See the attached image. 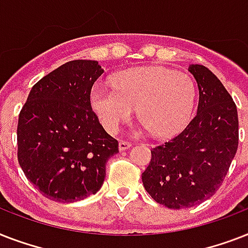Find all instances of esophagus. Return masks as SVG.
<instances>
[{
	"label": "esophagus",
	"instance_id": "obj_1",
	"mask_svg": "<svg viewBox=\"0 0 248 248\" xmlns=\"http://www.w3.org/2000/svg\"><path fill=\"white\" fill-rule=\"evenodd\" d=\"M128 148H131V143L126 141V140H120V151H126Z\"/></svg>",
	"mask_w": 248,
	"mask_h": 248
}]
</instances>
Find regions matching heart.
<instances>
[{"label":"heart","instance_id":"1","mask_svg":"<svg viewBox=\"0 0 248 248\" xmlns=\"http://www.w3.org/2000/svg\"><path fill=\"white\" fill-rule=\"evenodd\" d=\"M112 86L96 83L90 103L109 134L138 117L155 138H171L189 124L197 100L194 79L165 67L136 68L117 75Z\"/></svg>","mask_w":248,"mask_h":248}]
</instances>
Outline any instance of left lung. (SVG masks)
Wrapping results in <instances>:
<instances>
[{
    "mask_svg": "<svg viewBox=\"0 0 248 248\" xmlns=\"http://www.w3.org/2000/svg\"><path fill=\"white\" fill-rule=\"evenodd\" d=\"M200 101L196 117L177 136L152 148L141 173L144 188L169 208H186L216 193L238 148V113L220 79L208 68L193 64Z\"/></svg>",
    "mask_w": 248,
    "mask_h": 248,
    "instance_id": "left-lung-1",
    "label": "left lung"
}]
</instances>
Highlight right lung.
<instances>
[{
	"label": "right lung",
	"mask_w": 248,
	"mask_h": 248,
	"mask_svg": "<svg viewBox=\"0 0 248 248\" xmlns=\"http://www.w3.org/2000/svg\"><path fill=\"white\" fill-rule=\"evenodd\" d=\"M103 69L72 60L33 86L17 122V161L46 198L76 202L95 194L118 141L91 108L90 93Z\"/></svg>",
	"instance_id": "add662e5"
}]
</instances>
